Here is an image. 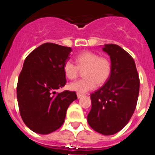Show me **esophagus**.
Wrapping results in <instances>:
<instances>
[{
  "label": "esophagus",
  "instance_id": "obj_1",
  "mask_svg": "<svg viewBox=\"0 0 155 155\" xmlns=\"http://www.w3.org/2000/svg\"><path fill=\"white\" fill-rule=\"evenodd\" d=\"M77 96H78V98H81L82 96H83V94H81V93H77Z\"/></svg>",
  "mask_w": 155,
  "mask_h": 155
}]
</instances>
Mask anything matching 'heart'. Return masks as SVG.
<instances>
[{"instance_id": "1", "label": "heart", "mask_w": 155, "mask_h": 155, "mask_svg": "<svg viewBox=\"0 0 155 155\" xmlns=\"http://www.w3.org/2000/svg\"><path fill=\"white\" fill-rule=\"evenodd\" d=\"M75 65L72 61H66L64 64V72L68 79L73 80L79 74V70L84 71L82 80L72 82L68 88L78 93H85L95 88L97 84H105L109 79L112 71V64L106 57H99L93 52L85 51L80 53L76 57Z\"/></svg>"}]
</instances>
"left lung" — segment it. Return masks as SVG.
I'll return each instance as SVG.
<instances>
[{
    "mask_svg": "<svg viewBox=\"0 0 155 155\" xmlns=\"http://www.w3.org/2000/svg\"><path fill=\"white\" fill-rule=\"evenodd\" d=\"M102 50L110 57L112 71L106 83L91 94L87 123L99 134L113 135L121 130L134 114L140 79L134 59L123 48L105 44Z\"/></svg>",
    "mask_w": 155,
    "mask_h": 155,
    "instance_id": "1",
    "label": "left lung"
}]
</instances>
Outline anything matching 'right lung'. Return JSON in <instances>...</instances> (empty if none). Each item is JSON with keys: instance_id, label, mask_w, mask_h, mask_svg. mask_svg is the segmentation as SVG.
Here are the masks:
<instances>
[{"instance_id": "obj_1", "label": "right lung", "mask_w": 155, "mask_h": 155, "mask_svg": "<svg viewBox=\"0 0 155 155\" xmlns=\"http://www.w3.org/2000/svg\"><path fill=\"white\" fill-rule=\"evenodd\" d=\"M71 51L46 42L25 60L18 81V103L23 122L36 134H49L60 128L68 106L78 98L75 91L56 92L66 84L64 64Z\"/></svg>"}]
</instances>
